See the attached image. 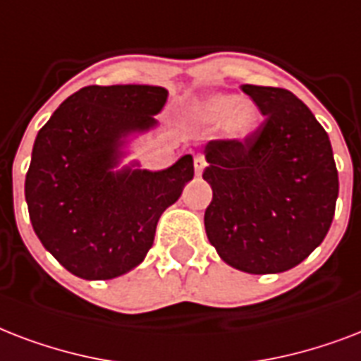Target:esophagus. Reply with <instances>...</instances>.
Returning <instances> with one entry per match:
<instances>
[{"instance_id": "esophagus-1", "label": "esophagus", "mask_w": 361, "mask_h": 361, "mask_svg": "<svg viewBox=\"0 0 361 361\" xmlns=\"http://www.w3.org/2000/svg\"><path fill=\"white\" fill-rule=\"evenodd\" d=\"M194 166H195V175L200 177L201 173H203V169H205V166H207L205 158H203V156H195Z\"/></svg>"}]
</instances>
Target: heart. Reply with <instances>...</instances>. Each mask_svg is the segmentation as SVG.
I'll use <instances>...</instances> for the list:
<instances>
[{
	"label": "heart",
	"instance_id": "obj_1",
	"mask_svg": "<svg viewBox=\"0 0 361 361\" xmlns=\"http://www.w3.org/2000/svg\"><path fill=\"white\" fill-rule=\"evenodd\" d=\"M194 114L203 124H219L224 119L222 128L230 139H245L258 124V111L252 103L226 94L212 96L195 105Z\"/></svg>",
	"mask_w": 361,
	"mask_h": 361
}]
</instances>
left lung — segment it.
I'll return each instance as SVG.
<instances>
[{"instance_id": "obj_1", "label": "left lung", "mask_w": 361, "mask_h": 361, "mask_svg": "<svg viewBox=\"0 0 361 361\" xmlns=\"http://www.w3.org/2000/svg\"><path fill=\"white\" fill-rule=\"evenodd\" d=\"M264 122L245 139L205 145L212 201L209 241L226 264L252 275L282 273L324 241L339 177L331 142L305 103L273 86L243 85Z\"/></svg>"}]
</instances>
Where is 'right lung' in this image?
Wrapping results in <instances>:
<instances>
[{"label":"right lung","instance_id":"obj_1","mask_svg":"<svg viewBox=\"0 0 361 361\" xmlns=\"http://www.w3.org/2000/svg\"><path fill=\"white\" fill-rule=\"evenodd\" d=\"M167 90L85 86L56 109L33 142L26 203L33 231L69 273L107 281L141 264L161 212L194 178V158L164 171L116 167L124 139L154 128Z\"/></svg>","mask_w":361,"mask_h":361}]
</instances>
